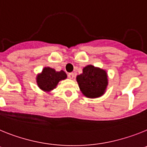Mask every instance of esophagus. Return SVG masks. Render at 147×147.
I'll return each mask as SVG.
<instances>
[{"mask_svg":"<svg viewBox=\"0 0 147 147\" xmlns=\"http://www.w3.org/2000/svg\"><path fill=\"white\" fill-rule=\"evenodd\" d=\"M74 77H75V75H74L73 72H70L68 74V78L69 79H73Z\"/></svg>","mask_w":147,"mask_h":147,"instance_id":"34e87169","label":"esophagus"}]
</instances>
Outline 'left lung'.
<instances>
[{
  "label": "left lung",
  "instance_id": "8db88e82",
  "mask_svg": "<svg viewBox=\"0 0 147 147\" xmlns=\"http://www.w3.org/2000/svg\"><path fill=\"white\" fill-rule=\"evenodd\" d=\"M76 79L83 95L89 98L104 95L108 85L107 72L92 65L85 66L83 73L78 75Z\"/></svg>",
  "mask_w": 147,
  "mask_h": 147
}]
</instances>
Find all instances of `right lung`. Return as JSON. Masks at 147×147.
Masks as SVG:
<instances>
[{
	"mask_svg": "<svg viewBox=\"0 0 147 147\" xmlns=\"http://www.w3.org/2000/svg\"><path fill=\"white\" fill-rule=\"evenodd\" d=\"M66 77L67 75L63 70L56 72L54 69L44 67L41 73L37 75L36 81L38 87L43 91L49 92L55 89L58 82L66 79Z\"/></svg>",
	"mask_w": 147,
	"mask_h": 147,
	"instance_id": "obj_1",
	"label": "right lung"
}]
</instances>
